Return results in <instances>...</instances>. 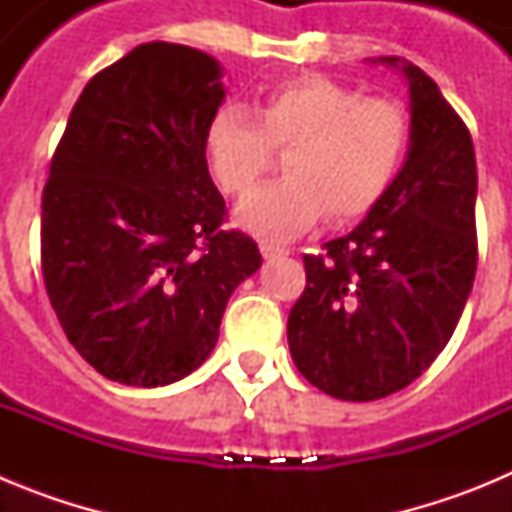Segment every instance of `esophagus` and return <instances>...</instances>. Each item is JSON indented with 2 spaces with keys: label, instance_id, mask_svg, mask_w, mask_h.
<instances>
[{
  "label": "esophagus",
  "instance_id": "esophagus-1",
  "mask_svg": "<svg viewBox=\"0 0 512 512\" xmlns=\"http://www.w3.org/2000/svg\"><path fill=\"white\" fill-rule=\"evenodd\" d=\"M259 248H261V256H264V259H279V256H287L289 253L287 248L274 246V243H269V241H261Z\"/></svg>",
  "mask_w": 512,
  "mask_h": 512
}]
</instances>
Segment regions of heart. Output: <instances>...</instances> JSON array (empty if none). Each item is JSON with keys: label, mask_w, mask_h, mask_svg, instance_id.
<instances>
[{"label": "heart", "mask_w": 512, "mask_h": 512, "mask_svg": "<svg viewBox=\"0 0 512 512\" xmlns=\"http://www.w3.org/2000/svg\"><path fill=\"white\" fill-rule=\"evenodd\" d=\"M413 146V117L397 99L364 97L325 76H297L261 89L253 115L225 104L210 117L205 153L230 197H243L289 148L287 179L261 187L235 217L251 233L287 241L325 212L333 223L364 217L390 192Z\"/></svg>", "instance_id": "1"}]
</instances>
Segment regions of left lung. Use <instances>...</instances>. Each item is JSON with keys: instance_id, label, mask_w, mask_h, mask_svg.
<instances>
[{"instance_id": "1", "label": "left lung", "mask_w": 512, "mask_h": 512, "mask_svg": "<svg viewBox=\"0 0 512 512\" xmlns=\"http://www.w3.org/2000/svg\"><path fill=\"white\" fill-rule=\"evenodd\" d=\"M413 146L382 202L323 253L289 310V351L325 395L372 402L408 387L449 343L477 271L472 135L436 81L405 58Z\"/></svg>"}]
</instances>
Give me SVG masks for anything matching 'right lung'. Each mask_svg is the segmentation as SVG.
I'll use <instances>...</instances> for the list:
<instances>
[{"label":"right lung","mask_w":512,"mask_h":512,"mask_svg":"<svg viewBox=\"0 0 512 512\" xmlns=\"http://www.w3.org/2000/svg\"><path fill=\"white\" fill-rule=\"evenodd\" d=\"M220 63L143 43L92 76L51 161L40 264L63 333L102 377L164 387L215 348L259 246L225 230L205 130L225 97Z\"/></svg>","instance_id":"add662e5"}]
</instances>
